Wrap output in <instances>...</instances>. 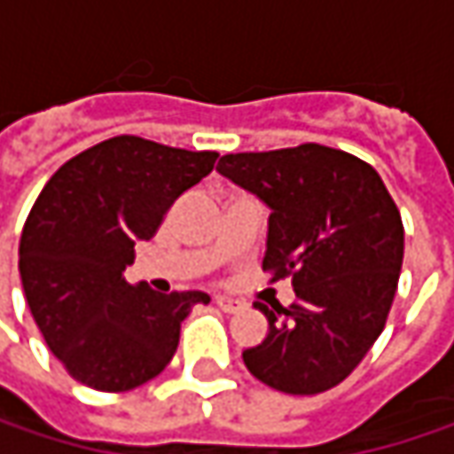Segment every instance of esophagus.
Listing matches in <instances>:
<instances>
[{"mask_svg": "<svg viewBox=\"0 0 454 454\" xmlns=\"http://www.w3.org/2000/svg\"><path fill=\"white\" fill-rule=\"evenodd\" d=\"M215 305H218L221 310H226V313H233V310H239V308H241V302H239V300L226 297V294H218V297H215Z\"/></svg>", "mask_w": 454, "mask_h": 454, "instance_id": "obj_1", "label": "esophagus"}]
</instances>
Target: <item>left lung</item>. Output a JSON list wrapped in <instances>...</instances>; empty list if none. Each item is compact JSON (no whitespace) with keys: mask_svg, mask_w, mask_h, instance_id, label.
I'll return each instance as SVG.
<instances>
[{"mask_svg":"<svg viewBox=\"0 0 454 454\" xmlns=\"http://www.w3.org/2000/svg\"><path fill=\"white\" fill-rule=\"evenodd\" d=\"M218 173L268 210L262 268L292 276L297 302L268 310V333L241 352L262 384L317 395L344 381L389 316L403 252V218L381 176L355 154L302 144L239 152Z\"/></svg>","mask_w":454,"mask_h":454,"instance_id":"obj_1","label":"left lung"}]
</instances>
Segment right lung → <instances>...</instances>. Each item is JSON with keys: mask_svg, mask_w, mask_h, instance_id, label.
Listing matches in <instances>:
<instances>
[{"mask_svg": "<svg viewBox=\"0 0 454 454\" xmlns=\"http://www.w3.org/2000/svg\"><path fill=\"white\" fill-rule=\"evenodd\" d=\"M218 152L115 137L67 160L20 236V281L51 355L99 392H129L173 360L181 320L205 292L157 294L126 281L137 241L197 186Z\"/></svg>", "mask_w": 454, "mask_h": 454, "instance_id": "1", "label": "right lung"}]
</instances>
